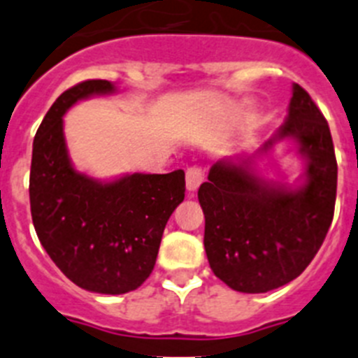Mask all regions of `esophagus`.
Listing matches in <instances>:
<instances>
[{
  "label": "esophagus",
  "mask_w": 358,
  "mask_h": 358,
  "mask_svg": "<svg viewBox=\"0 0 358 358\" xmlns=\"http://www.w3.org/2000/svg\"><path fill=\"white\" fill-rule=\"evenodd\" d=\"M202 181H204V172H202L201 166H189L186 170V188L189 192H195Z\"/></svg>",
  "instance_id": "34e87169"
}]
</instances>
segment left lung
<instances>
[{"label": "left lung", "instance_id": "1", "mask_svg": "<svg viewBox=\"0 0 358 358\" xmlns=\"http://www.w3.org/2000/svg\"><path fill=\"white\" fill-rule=\"evenodd\" d=\"M294 140L306 159L305 185H274L252 170V159L217 161L199 188L204 249L218 280L238 292L260 294L296 280L324 242L335 210L337 159L327 118L299 84L289 116L258 154Z\"/></svg>", "mask_w": 358, "mask_h": 358}]
</instances>
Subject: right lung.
Instances as JSON below:
<instances>
[{"label": "right lung", "mask_w": 358, "mask_h": 358, "mask_svg": "<svg viewBox=\"0 0 358 358\" xmlns=\"http://www.w3.org/2000/svg\"><path fill=\"white\" fill-rule=\"evenodd\" d=\"M109 80H84L57 98L34 138L30 210L43 248L66 278L98 294L136 290L156 265L170 215L185 199V172L94 181L73 169L62 116L78 100L109 94Z\"/></svg>", "instance_id": "obj_1"}]
</instances>
